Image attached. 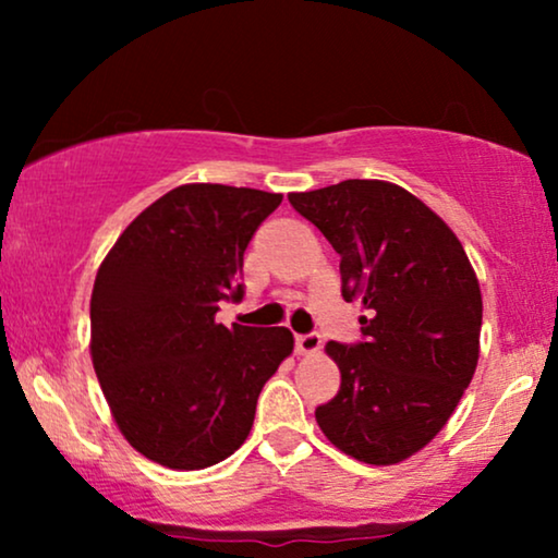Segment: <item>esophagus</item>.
Segmentation results:
<instances>
[{
    "instance_id": "obj_1",
    "label": "esophagus",
    "mask_w": 558,
    "mask_h": 558,
    "mask_svg": "<svg viewBox=\"0 0 558 558\" xmlns=\"http://www.w3.org/2000/svg\"><path fill=\"white\" fill-rule=\"evenodd\" d=\"M294 345H296V353H300V355H312V353H317L319 345H323V338H319L317 332L296 335Z\"/></svg>"
}]
</instances>
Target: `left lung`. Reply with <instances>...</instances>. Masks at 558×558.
Here are the masks:
<instances>
[{
    "instance_id": "left-lung-1",
    "label": "left lung",
    "mask_w": 558,
    "mask_h": 558,
    "mask_svg": "<svg viewBox=\"0 0 558 558\" xmlns=\"http://www.w3.org/2000/svg\"><path fill=\"white\" fill-rule=\"evenodd\" d=\"M340 254L342 300H361L357 342H327L340 391L319 429L368 464L407 460L441 432L480 355L483 296L462 243L437 213L384 180L289 195Z\"/></svg>"
}]
</instances>
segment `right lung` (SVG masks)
I'll list each match as a JSON object with an SVG mask.
<instances>
[{
  "mask_svg": "<svg viewBox=\"0 0 558 558\" xmlns=\"http://www.w3.org/2000/svg\"><path fill=\"white\" fill-rule=\"evenodd\" d=\"M281 195L180 185L113 243L90 294V357L121 434L170 470H203L246 441L256 401L292 353L287 327L218 325L243 300V251Z\"/></svg>",
  "mask_w": 558,
  "mask_h": 558,
  "instance_id": "1",
  "label": "right lung"
}]
</instances>
